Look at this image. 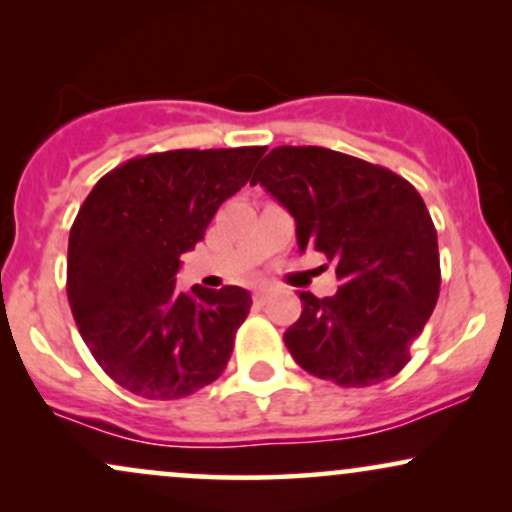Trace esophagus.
Returning a JSON list of instances; mask_svg holds the SVG:
<instances>
[{"instance_id": "esophagus-1", "label": "esophagus", "mask_w": 512, "mask_h": 512, "mask_svg": "<svg viewBox=\"0 0 512 512\" xmlns=\"http://www.w3.org/2000/svg\"><path fill=\"white\" fill-rule=\"evenodd\" d=\"M267 296H269V289H267V286H260V289H255V293H252V298H255L257 303H264V301H267Z\"/></svg>"}]
</instances>
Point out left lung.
I'll return each instance as SVG.
<instances>
[{
	"instance_id": "1",
	"label": "left lung",
	"mask_w": 512,
	"mask_h": 512,
	"mask_svg": "<svg viewBox=\"0 0 512 512\" xmlns=\"http://www.w3.org/2000/svg\"><path fill=\"white\" fill-rule=\"evenodd\" d=\"M257 182L296 219L301 252H322L342 284L327 298L301 291L284 332L293 361L342 387L397 375L440 291L436 226L414 185L322 146H276Z\"/></svg>"
}]
</instances>
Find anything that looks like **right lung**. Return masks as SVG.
<instances>
[{
  "label": "right lung",
  "instance_id": "add662e5",
  "mask_svg": "<svg viewBox=\"0 0 512 512\" xmlns=\"http://www.w3.org/2000/svg\"><path fill=\"white\" fill-rule=\"evenodd\" d=\"M264 146L178 149L122 163L81 204L67 296L105 373L146 399H180L226 368L252 298L240 286L180 291V255L245 182Z\"/></svg>",
  "mask_w": 512,
  "mask_h": 512
}]
</instances>
